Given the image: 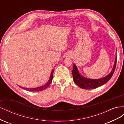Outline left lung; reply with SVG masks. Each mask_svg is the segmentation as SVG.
Listing matches in <instances>:
<instances>
[{"instance_id":"left-lung-1","label":"left lung","mask_w":124,"mask_h":124,"mask_svg":"<svg viewBox=\"0 0 124 124\" xmlns=\"http://www.w3.org/2000/svg\"><path fill=\"white\" fill-rule=\"evenodd\" d=\"M116 58L115 60V63L111 73L108 74L106 77L99 78V79H89L81 76L78 73V70L76 66L73 65V68L72 70V76L73 80L78 87L85 89H92L99 87V86L106 83L110 80L115 71L116 65Z\"/></svg>"}]
</instances>
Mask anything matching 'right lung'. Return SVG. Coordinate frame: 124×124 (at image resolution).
<instances>
[{"label":"right lung","mask_w":124,"mask_h":124,"mask_svg":"<svg viewBox=\"0 0 124 124\" xmlns=\"http://www.w3.org/2000/svg\"><path fill=\"white\" fill-rule=\"evenodd\" d=\"M53 72H54V70H53L52 71V73L51 74V76L50 78V79L48 81V82L47 83L42 86H40V87H36V88H25V87H22V88H23L25 90H27L29 92H40V91H42L44 90L45 89H46L47 87H48V86H49L51 84V83L52 81V80H53ZM20 87H21V86H20Z\"/></svg>","instance_id":"1"}]
</instances>
